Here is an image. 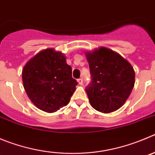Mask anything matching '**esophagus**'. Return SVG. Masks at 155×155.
<instances>
[{
    "mask_svg": "<svg viewBox=\"0 0 155 155\" xmlns=\"http://www.w3.org/2000/svg\"><path fill=\"white\" fill-rule=\"evenodd\" d=\"M78 82H79V85H82V83H83V80H82V78H79V79H78Z\"/></svg>",
    "mask_w": 155,
    "mask_h": 155,
    "instance_id": "esophagus-1",
    "label": "esophagus"
}]
</instances>
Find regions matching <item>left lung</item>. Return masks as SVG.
<instances>
[{"mask_svg": "<svg viewBox=\"0 0 155 155\" xmlns=\"http://www.w3.org/2000/svg\"><path fill=\"white\" fill-rule=\"evenodd\" d=\"M92 82L86 88L91 105L102 113L118 110L134 86V71L118 53L100 47L86 53Z\"/></svg>", "mask_w": 155, "mask_h": 155, "instance_id": "left-lung-1", "label": "left lung"}]
</instances>
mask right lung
<instances>
[{
	"label": "right lung",
	"instance_id": "right-lung-1",
	"mask_svg": "<svg viewBox=\"0 0 155 155\" xmlns=\"http://www.w3.org/2000/svg\"><path fill=\"white\" fill-rule=\"evenodd\" d=\"M22 79L30 101L49 113L68 105L78 84L64 54L51 48L39 52L26 63Z\"/></svg>",
	"mask_w": 155,
	"mask_h": 155
}]
</instances>
